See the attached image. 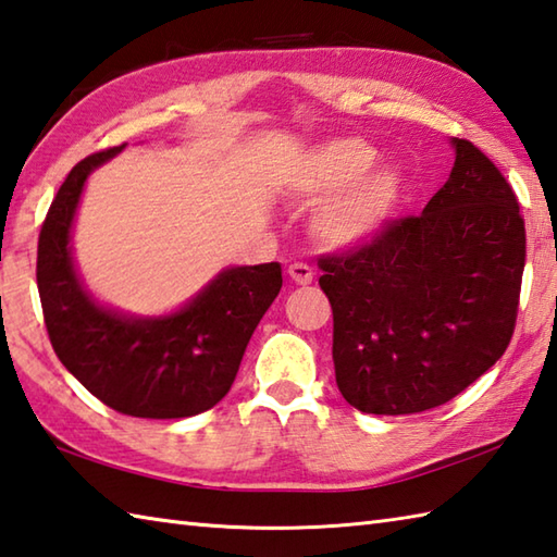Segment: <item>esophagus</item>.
I'll list each match as a JSON object with an SVG mask.
<instances>
[{"label": "esophagus", "instance_id": "esophagus-1", "mask_svg": "<svg viewBox=\"0 0 557 557\" xmlns=\"http://www.w3.org/2000/svg\"><path fill=\"white\" fill-rule=\"evenodd\" d=\"M287 272H289L292 282H297V285H311V280H313L311 265H307V263H292Z\"/></svg>", "mask_w": 557, "mask_h": 557}]
</instances>
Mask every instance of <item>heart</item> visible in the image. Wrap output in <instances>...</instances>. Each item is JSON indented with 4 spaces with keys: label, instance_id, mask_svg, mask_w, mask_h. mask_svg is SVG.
<instances>
[{
    "label": "heart",
    "instance_id": "heart-1",
    "mask_svg": "<svg viewBox=\"0 0 557 557\" xmlns=\"http://www.w3.org/2000/svg\"><path fill=\"white\" fill-rule=\"evenodd\" d=\"M379 154L357 137H337L301 154L289 171L292 190L304 200L325 202L315 232L333 246L372 242L394 220L406 195V176L396 166L372 169Z\"/></svg>",
    "mask_w": 557,
    "mask_h": 557
}]
</instances>
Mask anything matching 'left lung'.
Listing matches in <instances>:
<instances>
[{"label": "left lung", "mask_w": 557, "mask_h": 557, "mask_svg": "<svg viewBox=\"0 0 557 557\" xmlns=\"http://www.w3.org/2000/svg\"><path fill=\"white\" fill-rule=\"evenodd\" d=\"M422 214L319 260L333 309L343 398L372 416L444 406L483 376L515 333L527 232L517 195L468 139Z\"/></svg>", "instance_id": "1"}]
</instances>
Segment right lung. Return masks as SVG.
I'll return each instance as SVG.
<instances>
[{
	"instance_id": "add662e5",
	"label": "right lung",
	"mask_w": 557,
	"mask_h": 557,
	"mask_svg": "<svg viewBox=\"0 0 557 557\" xmlns=\"http://www.w3.org/2000/svg\"><path fill=\"white\" fill-rule=\"evenodd\" d=\"M123 149L76 163L42 222L36 277L46 329L67 372L108 408L149 420L190 418L228 394L250 335L280 294L282 268H224L163 315H133L98 301L76 270L72 226L86 178Z\"/></svg>"
}]
</instances>
